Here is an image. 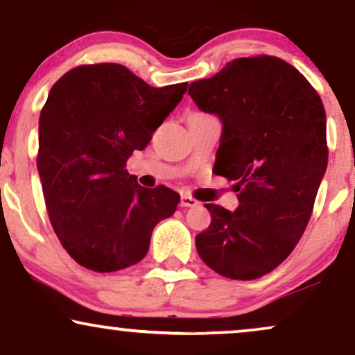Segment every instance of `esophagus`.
Here are the masks:
<instances>
[{
    "instance_id": "obj_1",
    "label": "esophagus",
    "mask_w": 355,
    "mask_h": 355,
    "mask_svg": "<svg viewBox=\"0 0 355 355\" xmlns=\"http://www.w3.org/2000/svg\"><path fill=\"white\" fill-rule=\"evenodd\" d=\"M180 206L182 208H195V206H198V201L195 198H191V196L188 195H182L180 196Z\"/></svg>"
}]
</instances>
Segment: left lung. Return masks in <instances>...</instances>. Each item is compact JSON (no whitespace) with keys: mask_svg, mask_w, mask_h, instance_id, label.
<instances>
[{"mask_svg":"<svg viewBox=\"0 0 355 355\" xmlns=\"http://www.w3.org/2000/svg\"><path fill=\"white\" fill-rule=\"evenodd\" d=\"M188 95L223 124L213 172L236 182V211L205 205L195 237L219 275L254 280L280 266L303 236L327 167L326 113L315 88L277 57L236 58Z\"/></svg>","mask_w":355,"mask_h":355,"instance_id":"obj_1","label":"left lung"}]
</instances>
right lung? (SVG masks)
<instances>
[{"label":"right lung","instance_id":"obj_1","mask_svg":"<svg viewBox=\"0 0 355 355\" xmlns=\"http://www.w3.org/2000/svg\"><path fill=\"white\" fill-rule=\"evenodd\" d=\"M188 83L149 87L119 64L82 65L49 92L37 170L58 241L80 266L116 272L146 257L180 195L144 188L124 168L182 101Z\"/></svg>","mask_w":355,"mask_h":355}]
</instances>
